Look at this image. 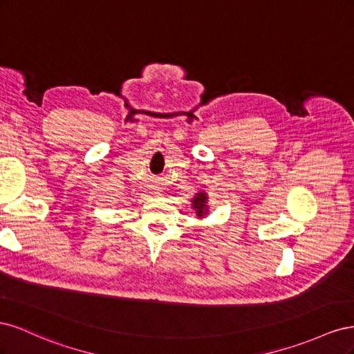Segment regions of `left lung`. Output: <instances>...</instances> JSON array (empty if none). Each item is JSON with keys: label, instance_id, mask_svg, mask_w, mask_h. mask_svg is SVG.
<instances>
[{"label": "left lung", "instance_id": "1", "mask_svg": "<svg viewBox=\"0 0 354 354\" xmlns=\"http://www.w3.org/2000/svg\"><path fill=\"white\" fill-rule=\"evenodd\" d=\"M194 208H196L198 216L202 217L203 211H207V195L205 194H198L194 199Z\"/></svg>", "mask_w": 354, "mask_h": 354}]
</instances>
